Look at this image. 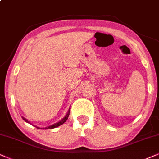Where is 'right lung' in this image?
<instances>
[{
  "mask_svg": "<svg viewBox=\"0 0 159 159\" xmlns=\"http://www.w3.org/2000/svg\"><path fill=\"white\" fill-rule=\"evenodd\" d=\"M70 108H69V110H68L67 114H66L65 116L63 118V119H62L61 120H60L59 122H56V123H55V124L52 125L48 126V127H46V128H40V127H37V126L34 125V127H36L37 128H38V129H52V128H56V127H58V126L61 125L63 124V123H65V122H66V120H67L68 119V116H69V115H70ZM22 118H23V120H25V121L26 122H28V123L31 124V122H30L27 119H25V117H23V116H22ZM31 125H32V124H31Z\"/></svg>",
  "mask_w": 159,
  "mask_h": 159,
  "instance_id": "1",
  "label": "right lung"
}]
</instances>
